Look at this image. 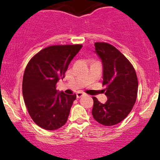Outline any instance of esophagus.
I'll use <instances>...</instances> for the list:
<instances>
[{"mask_svg":"<svg viewBox=\"0 0 160 160\" xmlns=\"http://www.w3.org/2000/svg\"><path fill=\"white\" fill-rule=\"evenodd\" d=\"M84 95V93H82V92H77V98H80L81 97H83Z\"/></svg>","mask_w":160,"mask_h":160,"instance_id":"1","label":"esophagus"}]
</instances>
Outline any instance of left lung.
I'll return each mask as SVG.
<instances>
[{"label":"left lung","mask_w":160,"mask_h":160,"mask_svg":"<svg viewBox=\"0 0 160 160\" xmlns=\"http://www.w3.org/2000/svg\"><path fill=\"white\" fill-rule=\"evenodd\" d=\"M94 46L102 62L103 92L108 101L101 104L93 97L92 115L101 125L112 126L132 111L137 98L138 79L133 66L114 46L106 42H96Z\"/></svg>","instance_id":"left-lung-1"}]
</instances>
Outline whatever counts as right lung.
<instances>
[{"label": "right lung", "mask_w": 160, "mask_h": 160, "mask_svg": "<svg viewBox=\"0 0 160 160\" xmlns=\"http://www.w3.org/2000/svg\"><path fill=\"white\" fill-rule=\"evenodd\" d=\"M81 48L82 45L49 46L35 54L25 68L24 101L34 122L44 129H58L67 122L77 96L58 92L56 86Z\"/></svg>", "instance_id": "1"}]
</instances>
